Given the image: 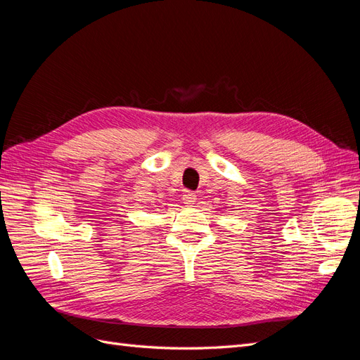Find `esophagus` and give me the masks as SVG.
<instances>
[{
	"label": "esophagus",
	"instance_id": "esophagus-1",
	"mask_svg": "<svg viewBox=\"0 0 360 360\" xmlns=\"http://www.w3.org/2000/svg\"><path fill=\"white\" fill-rule=\"evenodd\" d=\"M195 200H197V195H195L192 191H186V192L183 193V201H184V204L192 205V204L195 202Z\"/></svg>",
	"mask_w": 360,
	"mask_h": 360
}]
</instances>
